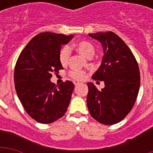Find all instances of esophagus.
Wrapping results in <instances>:
<instances>
[{"mask_svg":"<svg viewBox=\"0 0 153 153\" xmlns=\"http://www.w3.org/2000/svg\"><path fill=\"white\" fill-rule=\"evenodd\" d=\"M80 82H79V81H74V84L76 86V85H79V84H80Z\"/></svg>","mask_w":153,"mask_h":153,"instance_id":"34e87169","label":"esophagus"}]
</instances>
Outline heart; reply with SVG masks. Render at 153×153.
<instances>
[{
	"label": "heart",
	"mask_w": 153,
	"mask_h": 153,
	"mask_svg": "<svg viewBox=\"0 0 153 153\" xmlns=\"http://www.w3.org/2000/svg\"><path fill=\"white\" fill-rule=\"evenodd\" d=\"M74 47L76 48V50L83 55V56L87 58H91L94 55L95 48L93 45L88 41H79L74 43ZM70 56V49L68 46H64L61 47L58 53V60L62 66H66L69 62ZM69 76L73 79L81 80L85 77V74L82 70H70L69 72Z\"/></svg>",
	"instance_id": "b5f03b06"
}]
</instances>
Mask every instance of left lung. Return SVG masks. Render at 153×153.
<instances>
[{
    "label": "left lung",
    "instance_id": "obj_1",
    "mask_svg": "<svg viewBox=\"0 0 153 153\" xmlns=\"http://www.w3.org/2000/svg\"><path fill=\"white\" fill-rule=\"evenodd\" d=\"M102 44L104 56L93 79L104 81L98 90L88 83L87 105L90 115L101 124L121 121L134 105L140 87V72L134 54L121 38L112 32L89 33Z\"/></svg>",
    "mask_w": 153,
    "mask_h": 153
}]
</instances>
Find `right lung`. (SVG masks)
<instances>
[{"mask_svg":"<svg viewBox=\"0 0 153 153\" xmlns=\"http://www.w3.org/2000/svg\"><path fill=\"white\" fill-rule=\"evenodd\" d=\"M73 35L41 33L30 40L16 61L14 81L26 112L41 124H50L66 112L74 85L66 80L59 86L51 82L52 73L63 67L58 60L61 45Z\"/></svg>","mask_w":153,"mask_h":153,"instance_id":"obj_1","label":"right lung"}]
</instances>
